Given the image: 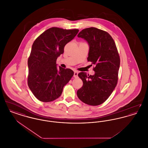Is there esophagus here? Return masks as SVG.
<instances>
[{
	"label": "esophagus",
	"mask_w": 148,
	"mask_h": 148,
	"mask_svg": "<svg viewBox=\"0 0 148 148\" xmlns=\"http://www.w3.org/2000/svg\"><path fill=\"white\" fill-rule=\"evenodd\" d=\"M77 74H78V72L77 71H74V77H77Z\"/></svg>",
	"instance_id": "obj_1"
}]
</instances>
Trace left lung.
<instances>
[{"instance_id":"left-lung-1","label":"left lung","mask_w":148,"mask_h":148,"mask_svg":"<svg viewBox=\"0 0 148 148\" xmlns=\"http://www.w3.org/2000/svg\"><path fill=\"white\" fill-rule=\"evenodd\" d=\"M77 36L88 42L90 47L87 59L95 65L94 75L85 72L78 74L83 85L77 90V97L88 105L99 106L106 101L116 86L119 54L113 38L106 31L91 27L82 30Z\"/></svg>"}]
</instances>
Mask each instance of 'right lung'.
<instances>
[{"label":"right lung","instance_id":"obj_1","mask_svg":"<svg viewBox=\"0 0 148 148\" xmlns=\"http://www.w3.org/2000/svg\"><path fill=\"white\" fill-rule=\"evenodd\" d=\"M78 32L77 29L52 27L34 40L28 60V84L39 100L50 102L58 98L73 76L74 71L71 69L58 68L56 61L63 53L65 45Z\"/></svg>","mask_w":148,"mask_h":148}]
</instances>
